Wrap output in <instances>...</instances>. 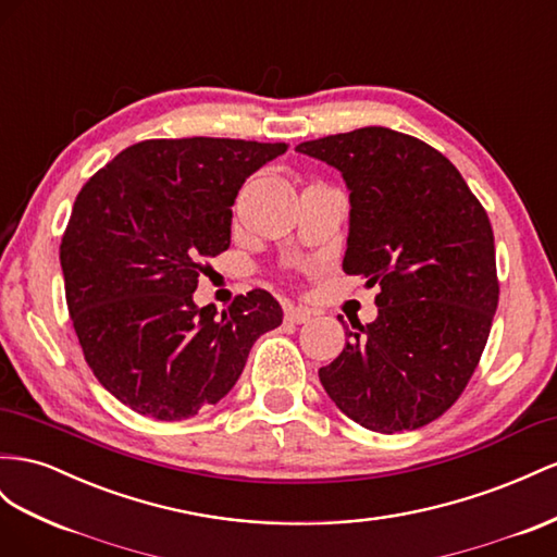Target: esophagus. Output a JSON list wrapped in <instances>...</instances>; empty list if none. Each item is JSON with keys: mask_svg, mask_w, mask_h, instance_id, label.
I'll return each mask as SVG.
<instances>
[{"mask_svg": "<svg viewBox=\"0 0 557 557\" xmlns=\"http://www.w3.org/2000/svg\"><path fill=\"white\" fill-rule=\"evenodd\" d=\"M285 321L290 323H309L311 321V311L305 309V307H295V305H288L285 307Z\"/></svg>", "mask_w": 557, "mask_h": 557, "instance_id": "esophagus-1", "label": "esophagus"}]
</instances>
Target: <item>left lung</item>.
Returning <instances> with one entry per match:
<instances>
[{
    "label": "left lung",
    "instance_id": "left-lung-1",
    "mask_svg": "<svg viewBox=\"0 0 557 557\" xmlns=\"http://www.w3.org/2000/svg\"><path fill=\"white\" fill-rule=\"evenodd\" d=\"M295 149L342 173L351 203L342 269L380 285L377 319L347 327L321 384L370 431L426 426L469 384L497 311L485 208L449 159L412 135L366 126Z\"/></svg>",
    "mask_w": 557,
    "mask_h": 557
}]
</instances>
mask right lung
Returning <instances> with one entry per match:
<instances>
[{"mask_svg": "<svg viewBox=\"0 0 557 557\" xmlns=\"http://www.w3.org/2000/svg\"><path fill=\"white\" fill-rule=\"evenodd\" d=\"M285 143L145 140L82 187L60 244L74 333L98 382L131 410L177 422L230 394L250 347L281 325L267 290L197 307L206 260L230 248L232 206Z\"/></svg>", "mask_w": 557, "mask_h": 557, "instance_id": "obj_1", "label": "right lung"}]
</instances>
